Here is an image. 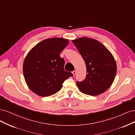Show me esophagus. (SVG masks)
Here are the masks:
<instances>
[{
    "label": "esophagus",
    "mask_w": 135,
    "mask_h": 135,
    "mask_svg": "<svg viewBox=\"0 0 135 135\" xmlns=\"http://www.w3.org/2000/svg\"><path fill=\"white\" fill-rule=\"evenodd\" d=\"M72 73H73V75H75L76 74V71H73L72 72Z\"/></svg>",
    "instance_id": "esophagus-1"
}]
</instances>
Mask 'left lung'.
<instances>
[{
	"label": "left lung",
	"instance_id": "8db88e82",
	"mask_svg": "<svg viewBox=\"0 0 135 135\" xmlns=\"http://www.w3.org/2000/svg\"><path fill=\"white\" fill-rule=\"evenodd\" d=\"M86 67V77L77 82L81 92L95 96L105 92L113 82L117 64L110 51L102 43L93 38L82 37L72 40Z\"/></svg>",
	"mask_w": 135,
	"mask_h": 135
}]
</instances>
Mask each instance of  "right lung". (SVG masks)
I'll use <instances>...</instances> for the list:
<instances>
[{
    "label": "right lung",
    "instance_id": "add662e5",
    "mask_svg": "<svg viewBox=\"0 0 135 135\" xmlns=\"http://www.w3.org/2000/svg\"><path fill=\"white\" fill-rule=\"evenodd\" d=\"M68 39L46 38L29 51L23 64L25 80L29 89L39 96L53 95L62 89L64 81L72 76L64 69L60 53L68 44Z\"/></svg>",
    "mask_w": 135,
    "mask_h": 135
}]
</instances>
